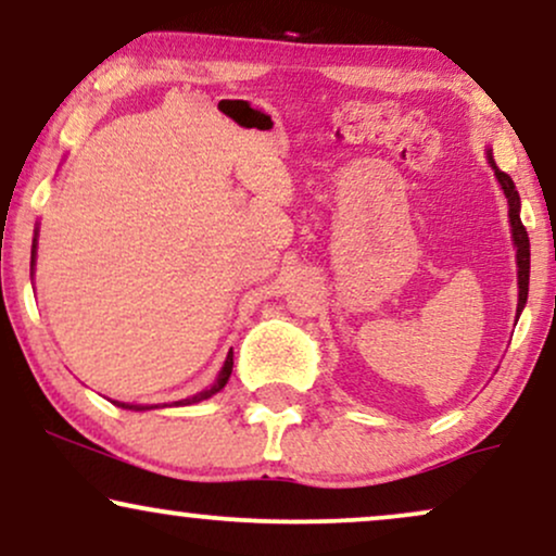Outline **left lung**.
Returning <instances> with one entry per match:
<instances>
[{
	"label": "left lung",
	"instance_id": "8db88e82",
	"mask_svg": "<svg viewBox=\"0 0 556 556\" xmlns=\"http://www.w3.org/2000/svg\"><path fill=\"white\" fill-rule=\"evenodd\" d=\"M490 166L495 168V177L501 181L505 197H508V217H510V230H513V243H516V264H518V311L516 315H521L526 298H529V271H531V245H529V233H526L523 223H521V197H518V189L513 185V179L508 174L501 172L495 166L493 156L488 153Z\"/></svg>",
	"mask_w": 556,
	"mask_h": 556
}]
</instances>
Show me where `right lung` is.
<instances>
[{
	"mask_svg": "<svg viewBox=\"0 0 556 556\" xmlns=\"http://www.w3.org/2000/svg\"><path fill=\"white\" fill-rule=\"evenodd\" d=\"M38 230H35V238H33V251H30V266H35V254H38ZM230 371H233V349L228 351V356H226V364H223V369H220V375H217V379H215V384L213 388H207V390H202V392H197V395H192V397H187V400H179V403H174V405H192V403H200V400H207V397H213L215 392H220L223 388H226V382L230 379ZM112 403H115L117 407H125V410H151L149 405H128V403H117V400H112Z\"/></svg>",
	"mask_w": 556,
	"mask_h": 556,
	"instance_id": "obj_1",
	"label": "right lung"
}]
</instances>
